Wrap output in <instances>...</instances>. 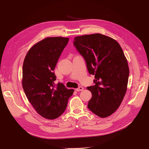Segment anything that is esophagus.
Masks as SVG:
<instances>
[{
    "label": "esophagus",
    "instance_id": "obj_1",
    "mask_svg": "<svg viewBox=\"0 0 149 149\" xmlns=\"http://www.w3.org/2000/svg\"><path fill=\"white\" fill-rule=\"evenodd\" d=\"M75 90H76L77 91H78V92H79V91H81L83 90V88L82 86H79L78 88L75 89Z\"/></svg>",
    "mask_w": 149,
    "mask_h": 149
}]
</instances>
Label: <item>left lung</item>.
<instances>
[{
	"label": "left lung",
	"mask_w": 149,
	"mask_h": 149,
	"mask_svg": "<svg viewBox=\"0 0 149 149\" xmlns=\"http://www.w3.org/2000/svg\"><path fill=\"white\" fill-rule=\"evenodd\" d=\"M74 45L86 61L89 73L95 75V85L87 87L92 95L88 109L101 118L111 115L126 94L129 76L121 47L101 34L75 37Z\"/></svg>",
	"instance_id": "left-lung-1"
}]
</instances>
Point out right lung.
<instances>
[{"mask_svg":"<svg viewBox=\"0 0 149 149\" xmlns=\"http://www.w3.org/2000/svg\"><path fill=\"white\" fill-rule=\"evenodd\" d=\"M69 38L47 37L28 52L22 68V86L37 112L49 120L56 119L66 110L74 89L55 84L54 70Z\"/></svg>","mask_w":149,"mask_h":149,"instance_id":"right-lung-1","label":"right lung"}]
</instances>
